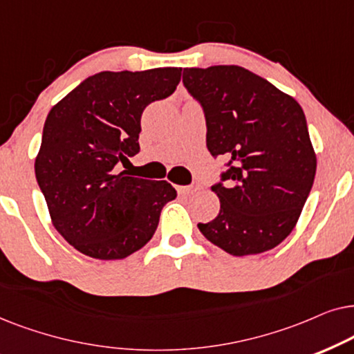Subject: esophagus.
I'll use <instances>...</instances> for the list:
<instances>
[{"label": "esophagus", "instance_id": "1", "mask_svg": "<svg viewBox=\"0 0 354 354\" xmlns=\"http://www.w3.org/2000/svg\"><path fill=\"white\" fill-rule=\"evenodd\" d=\"M176 191H178V194L187 196L189 192L194 191V187H192V186H176Z\"/></svg>", "mask_w": 354, "mask_h": 354}]
</instances>
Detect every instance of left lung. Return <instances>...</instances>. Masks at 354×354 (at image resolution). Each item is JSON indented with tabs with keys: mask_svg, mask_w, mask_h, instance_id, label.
Segmentation results:
<instances>
[{
	"mask_svg": "<svg viewBox=\"0 0 354 354\" xmlns=\"http://www.w3.org/2000/svg\"><path fill=\"white\" fill-rule=\"evenodd\" d=\"M183 82L205 113L207 149L228 158L212 191L220 212L201 233L232 256L273 249L293 232L317 158L299 103L241 66L186 68Z\"/></svg>",
	"mask_w": 354,
	"mask_h": 354,
	"instance_id": "obj_1",
	"label": "left lung"
}]
</instances>
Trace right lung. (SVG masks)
Here are the masks:
<instances>
[{"mask_svg":"<svg viewBox=\"0 0 354 354\" xmlns=\"http://www.w3.org/2000/svg\"><path fill=\"white\" fill-rule=\"evenodd\" d=\"M181 68L102 71L46 116L35 176L58 233L79 252L113 261L153 236L160 212L176 197L168 181L116 173L139 152L140 116L176 91Z\"/></svg>","mask_w":354,"mask_h":354,"instance_id":"1","label":"right lung"}]
</instances>
